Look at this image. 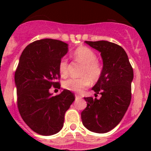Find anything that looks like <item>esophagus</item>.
<instances>
[{"label": "esophagus", "instance_id": "1", "mask_svg": "<svg viewBox=\"0 0 151 151\" xmlns=\"http://www.w3.org/2000/svg\"><path fill=\"white\" fill-rule=\"evenodd\" d=\"M82 99V97L79 95H76V101H78V100Z\"/></svg>", "mask_w": 151, "mask_h": 151}]
</instances>
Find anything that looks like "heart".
Returning <instances> with one entry per match:
<instances>
[{"label": "heart", "mask_w": 151, "mask_h": 151, "mask_svg": "<svg viewBox=\"0 0 151 151\" xmlns=\"http://www.w3.org/2000/svg\"><path fill=\"white\" fill-rule=\"evenodd\" d=\"M75 58L84 65L82 72V78H69L63 82L64 88L74 92H81L93 82H97L102 75L103 68L101 64L97 61L95 52L88 47L81 46L74 51ZM59 72L62 76L68 74V60L63 57L59 63Z\"/></svg>", "instance_id": "1"}]
</instances>
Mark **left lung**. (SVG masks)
Returning a JSON list of instances; mask_svg holds the SVG:
<instances>
[{
    "label": "left lung",
    "instance_id": "8db88e82",
    "mask_svg": "<svg viewBox=\"0 0 151 151\" xmlns=\"http://www.w3.org/2000/svg\"><path fill=\"white\" fill-rule=\"evenodd\" d=\"M101 53L103 72L92 88L94 96L84 97L87 106L81 113L84 126L91 132L106 133L116 126L131 102L133 69L122 47L107 41H85Z\"/></svg>",
    "mask_w": 151,
    "mask_h": 151
}]
</instances>
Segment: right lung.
Returning a JSON list of instances; mask_svg holds the SVG:
<instances>
[{"instance_id":"1","label":"right lung","mask_w":151,"mask_h":151,"mask_svg":"<svg viewBox=\"0 0 151 151\" xmlns=\"http://www.w3.org/2000/svg\"><path fill=\"white\" fill-rule=\"evenodd\" d=\"M67 52L68 45L63 41L38 40L24 49L16 70L19 112L26 125L41 135L59 132L75 101V94L66 89L56 96L49 92L52 86L60 88L56 82L60 77L58 66Z\"/></svg>"}]
</instances>
